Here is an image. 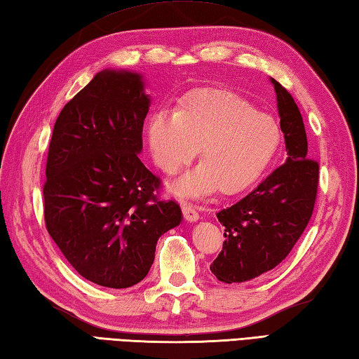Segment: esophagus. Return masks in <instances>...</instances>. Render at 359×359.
<instances>
[{
  "label": "esophagus",
  "instance_id": "1",
  "mask_svg": "<svg viewBox=\"0 0 359 359\" xmlns=\"http://www.w3.org/2000/svg\"><path fill=\"white\" fill-rule=\"evenodd\" d=\"M182 212H184L185 221H188V222L199 221V213L196 212V208L193 205H188V203H184V205H182Z\"/></svg>",
  "mask_w": 359,
  "mask_h": 359
}]
</instances>
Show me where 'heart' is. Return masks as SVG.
I'll list each match as a JSON object with an SVG mask.
<instances>
[{"instance_id":"obj_1","label":"heart","mask_w":359,"mask_h":359,"mask_svg":"<svg viewBox=\"0 0 359 359\" xmlns=\"http://www.w3.org/2000/svg\"><path fill=\"white\" fill-rule=\"evenodd\" d=\"M282 140L269 115L230 91L201 90L171 115L157 111L147 123V144L156 165L175 174L194 158L201 166L171 184L179 198H201L219 188L236 194L268 170Z\"/></svg>"}]
</instances>
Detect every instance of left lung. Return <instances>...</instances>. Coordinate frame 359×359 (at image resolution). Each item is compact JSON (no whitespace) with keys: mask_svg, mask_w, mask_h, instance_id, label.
Returning <instances> with one entry per match:
<instances>
[{"mask_svg":"<svg viewBox=\"0 0 359 359\" xmlns=\"http://www.w3.org/2000/svg\"><path fill=\"white\" fill-rule=\"evenodd\" d=\"M269 81L287 157L254 191L216 215L226 227V241L210 271L224 283L249 282L282 263L310 222L318 193L319 165L306 158L300 110L290 91L272 77Z\"/></svg>","mask_w":359,"mask_h":359,"instance_id":"8db88e82","label":"left lung"}]
</instances>
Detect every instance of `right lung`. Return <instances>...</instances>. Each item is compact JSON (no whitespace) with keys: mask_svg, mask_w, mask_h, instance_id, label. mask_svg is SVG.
Returning <instances> with one entry per match:
<instances>
[{"mask_svg":"<svg viewBox=\"0 0 359 359\" xmlns=\"http://www.w3.org/2000/svg\"><path fill=\"white\" fill-rule=\"evenodd\" d=\"M144 88L143 74L102 69L62 109L48 151V233L83 278L115 290L142 282L158 238L184 219L157 201L160 180L138 158Z\"/></svg>","mask_w":359,"mask_h":359,"instance_id":"1","label":"right lung"}]
</instances>
